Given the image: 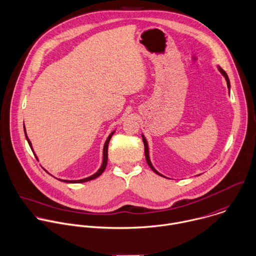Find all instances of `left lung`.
Listing matches in <instances>:
<instances>
[{
	"label": "left lung",
	"mask_w": 256,
	"mask_h": 256,
	"mask_svg": "<svg viewBox=\"0 0 256 256\" xmlns=\"http://www.w3.org/2000/svg\"><path fill=\"white\" fill-rule=\"evenodd\" d=\"M218 69H219V71H220V73L225 77V79H226V82H227V88H228V90H230V81H229V78H228V75H227V73L221 68V67H219L218 66ZM142 142H144V156H146V162H148V164L150 166V168L152 170V171L156 173V174H158V175H160V176H162V177H164L162 175H160L156 170L152 166V162H150V156H148V142H146V138H144V134H142Z\"/></svg>",
	"instance_id": "8db88e82"
}]
</instances>
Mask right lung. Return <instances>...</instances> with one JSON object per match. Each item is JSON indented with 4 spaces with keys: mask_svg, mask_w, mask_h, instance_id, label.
Segmentation results:
<instances>
[{
    "mask_svg": "<svg viewBox=\"0 0 256 256\" xmlns=\"http://www.w3.org/2000/svg\"><path fill=\"white\" fill-rule=\"evenodd\" d=\"M24 132H25L26 140H27V142H28V144H29V146H30V148H31L32 152H34L33 148H32V144H31V142H30V140H29V138H28V136H27V134H26L25 126H24ZM114 132H116V130H114V132L108 136V138H106V142H104V160H102V166L100 168V170H98V171L96 173H94V174L92 176H90V177L84 178V179H80V180H62V179H58V180H59V181H62V182H65V183H72V184H76V183H84V182H88V181H90V180H94V179H96V178L100 177V176L104 173V171L106 168V164H108V144H110V138H112V134H114ZM34 156H36V158H38L35 152H34ZM45 171H46V170H45ZM46 172H47V171H46ZM47 173H48V172H47Z\"/></svg>",
    "mask_w": 256,
    "mask_h": 256,
    "instance_id": "right-lung-1",
    "label": "right lung"
}]
</instances>
